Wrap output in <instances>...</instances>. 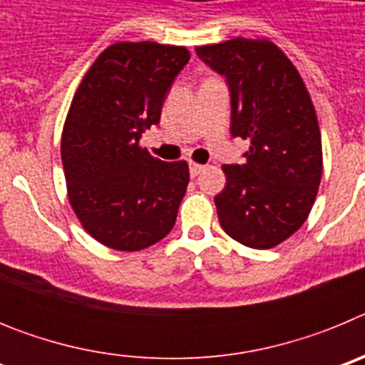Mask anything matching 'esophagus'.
Segmentation results:
<instances>
[{
  "mask_svg": "<svg viewBox=\"0 0 365 365\" xmlns=\"http://www.w3.org/2000/svg\"><path fill=\"white\" fill-rule=\"evenodd\" d=\"M205 170V164H197V163H190V175L197 177L199 173Z\"/></svg>",
  "mask_w": 365,
  "mask_h": 365,
  "instance_id": "obj_1",
  "label": "esophagus"
}]
</instances>
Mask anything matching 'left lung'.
I'll use <instances>...</instances> for the list:
<instances>
[{
    "mask_svg": "<svg viewBox=\"0 0 365 365\" xmlns=\"http://www.w3.org/2000/svg\"><path fill=\"white\" fill-rule=\"evenodd\" d=\"M230 91V135L250 143L243 164H225L215 195L232 240L272 248L302 227L322 180L314 106L291 60L269 40L234 38L195 49Z\"/></svg>",
    "mask_w": 365,
    "mask_h": 365,
    "instance_id": "1",
    "label": "left lung"
}]
</instances>
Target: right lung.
Listing matches in <instances>:
<instances>
[{"mask_svg":"<svg viewBox=\"0 0 365 365\" xmlns=\"http://www.w3.org/2000/svg\"><path fill=\"white\" fill-rule=\"evenodd\" d=\"M185 47L120 41L104 51L76 89L62 135L67 193L82 227L122 252L170 234L190 180L188 164L164 163L138 146L160 122Z\"/></svg>","mask_w":365,"mask_h":365,"instance_id":"obj_1","label":"right lung"}]
</instances>
